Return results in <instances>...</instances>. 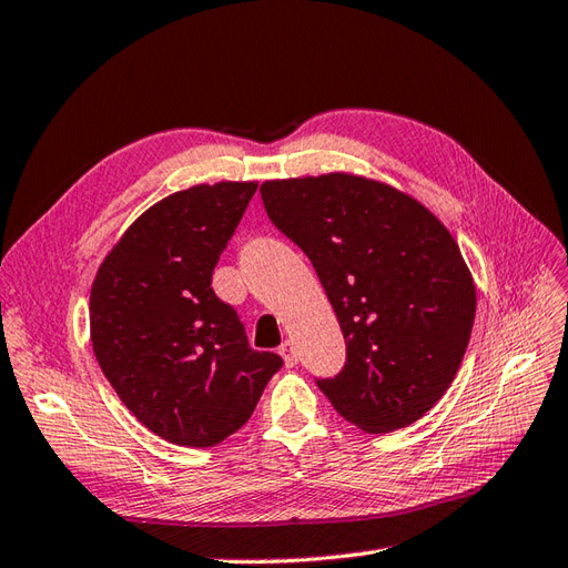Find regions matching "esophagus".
<instances>
[{
  "instance_id": "esophagus-1",
  "label": "esophagus",
  "mask_w": 568,
  "mask_h": 568,
  "mask_svg": "<svg viewBox=\"0 0 568 568\" xmlns=\"http://www.w3.org/2000/svg\"><path fill=\"white\" fill-rule=\"evenodd\" d=\"M281 355H283V361H285V365H287V367L297 365V351H295V344H293V341H285V344L281 346Z\"/></svg>"
}]
</instances>
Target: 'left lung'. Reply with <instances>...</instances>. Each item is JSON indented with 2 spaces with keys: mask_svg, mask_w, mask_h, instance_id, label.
Returning <instances> with one entry per match:
<instances>
[{
  "mask_svg": "<svg viewBox=\"0 0 568 568\" xmlns=\"http://www.w3.org/2000/svg\"><path fill=\"white\" fill-rule=\"evenodd\" d=\"M261 197L346 338V367L316 385L361 430L414 424L453 385L477 312L455 236L414 195L348 171L263 181Z\"/></svg>",
  "mask_w": 568,
  "mask_h": 568,
  "instance_id": "8db88e82",
  "label": "left lung"
}]
</instances>
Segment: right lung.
Returning <instances> with one entry per match:
<instances>
[{
    "mask_svg": "<svg viewBox=\"0 0 568 568\" xmlns=\"http://www.w3.org/2000/svg\"><path fill=\"white\" fill-rule=\"evenodd\" d=\"M256 181L197 183L144 210L97 271L91 346L142 426L186 447L240 430L281 371L248 348L244 324L210 283Z\"/></svg>",
    "mask_w": 568,
    "mask_h": 568,
    "instance_id": "add662e5",
    "label": "right lung"
}]
</instances>
